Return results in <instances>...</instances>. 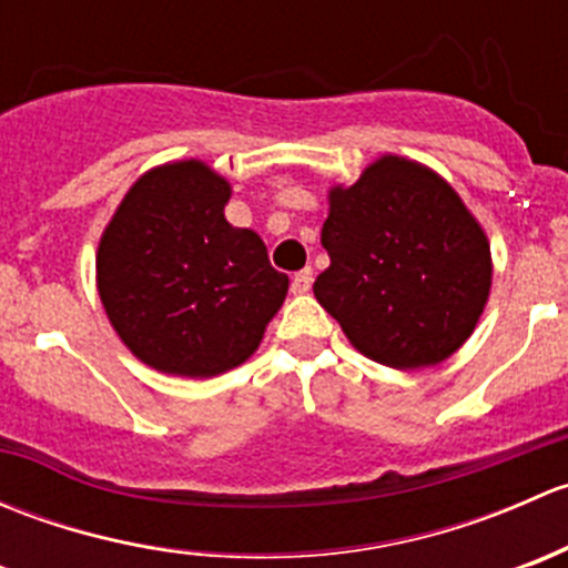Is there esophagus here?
I'll use <instances>...</instances> for the list:
<instances>
[{
    "label": "esophagus",
    "mask_w": 568,
    "mask_h": 568,
    "mask_svg": "<svg viewBox=\"0 0 568 568\" xmlns=\"http://www.w3.org/2000/svg\"><path fill=\"white\" fill-rule=\"evenodd\" d=\"M311 285H313V268L311 266L302 268V272H296L294 280H291V291L300 296L307 294V291H311Z\"/></svg>",
    "instance_id": "34e87169"
}]
</instances>
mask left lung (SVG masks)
<instances>
[{
    "label": "left lung",
    "instance_id": "obj_1",
    "mask_svg": "<svg viewBox=\"0 0 568 568\" xmlns=\"http://www.w3.org/2000/svg\"><path fill=\"white\" fill-rule=\"evenodd\" d=\"M321 244L329 268L313 294L357 352L390 368L448 359L489 300L486 233L448 181L409 159L382 156L332 189Z\"/></svg>",
    "mask_w": 568,
    "mask_h": 568
}]
</instances>
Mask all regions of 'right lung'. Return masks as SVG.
<instances>
[{"label": "right lung", "instance_id": "1", "mask_svg": "<svg viewBox=\"0 0 568 568\" xmlns=\"http://www.w3.org/2000/svg\"><path fill=\"white\" fill-rule=\"evenodd\" d=\"M231 183L189 159L145 173L106 225L99 296L120 341L162 374L205 379L261 346L288 294L266 244L225 220Z\"/></svg>", "mask_w": 568, "mask_h": 568}]
</instances>
